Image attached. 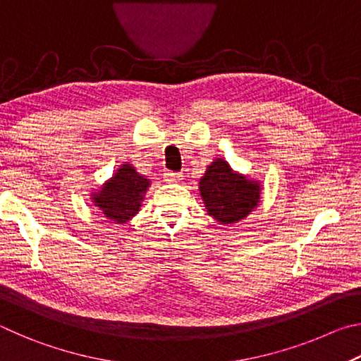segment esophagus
<instances>
[{
    "instance_id": "34e87169",
    "label": "esophagus",
    "mask_w": 361,
    "mask_h": 361,
    "mask_svg": "<svg viewBox=\"0 0 361 361\" xmlns=\"http://www.w3.org/2000/svg\"><path fill=\"white\" fill-rule=\"evenodd\" d=\"M164 178L169 183H178L183 180V173L181 172H172V170H167L166 173H164Z\"/></svg>"
}]
</instances>
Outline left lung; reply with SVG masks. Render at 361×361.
Instances as JSON below:
<instances>
[{"mask_svg":"<svg viewBox=\"0 0 361 361\" xmlns=\"http://www.w3.org/2000/svg\"><path fill=\"white\" fill-rule=\"evenodd\" d=\"M207 213L219 224H232L247 218L259 202L258 181L234 172L224 159H216L199 181Z\"/></svg>","mask_w":361,"mask_h":361,"instance_id":"8db88e82","label":"left lung"}]
</instances>
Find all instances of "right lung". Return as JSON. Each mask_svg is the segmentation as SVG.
I'll use <instances>...</instances> for the list:
<instances>
[{
    "mask_svg": "<svg viewBox=\"0 0 361 361\" xmlns=\"http://www.w3.org/2000/svg\"><path fill=\"white\" fill-rule=\"evenodd\" d=\"M151 181L140 175L130 164H122L99 192L92 194V202L108 219L114 223H127L138 213L143 195Z\"/></svg>",
    "mask_w": 361,
    "mask_h": 361,
    "instance_id": "1",
    "label": "right lung"
}]
</instances>
